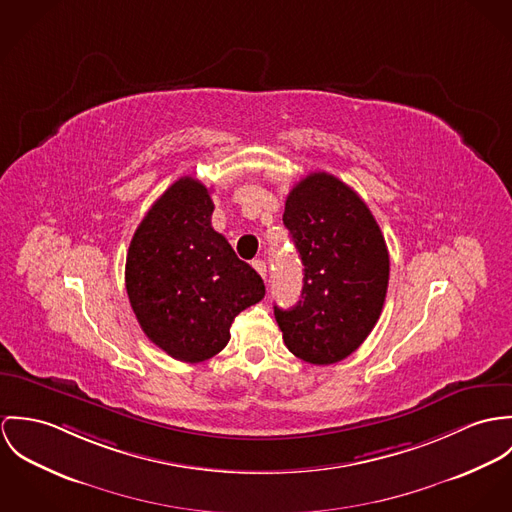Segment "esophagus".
<instances>
[{"instance_id": "34e87169", "label": "esophagus", "mask_w": 512, "mask_h": 512, "mask_svg": "<svg viewBox=\"0 0 512 512\" xmlns=\"http://www.w3.org/2000/svg\"><path fill=\"white\" fill-rule=\"evenodd\" d=\"M253 269H255V271H257V273L263 277V279L267 277V265H265V261H261V259H255V261H253Z\"/></svg>"}]
</instances>
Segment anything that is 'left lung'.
<instances>
[{"instance_id": "8db88e82", "label": "left lung", "mask_w": 512, "mask_h": 512, "mask_svg": "<svg viewBox=\"0 0 512 512\" xmlns=\"http://www.w3.org/2000/svg\"><path fill=\"white\" fill-rule=\"evenodd\" d=\"M283 222L304 265L302 298L275 318L290 353L312 365L351 355L375 328L389 251L367 204L340 178L312 172L286 196Z\"/></svg>"}]
</instances>
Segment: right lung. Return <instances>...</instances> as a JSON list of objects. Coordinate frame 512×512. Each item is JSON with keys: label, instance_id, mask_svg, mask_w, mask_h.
<instances>
[{"label": "right lung", "instance_id": "add662e5", "mask_svg": "<svg viewBox=\"0 0 512 512\" xmlns=\"http://www.w3.org/2000/svg\"><path fill=\"white\" fill-rule=\"evenodd\" d=\"M210 190L178 178L131 239L125 288L145 336L184 363H200L229 341L233 318L265 296L257 271L212 228Z\"/></svg>", "mask_w": 512, "mask_h": 512}]
</instances>
